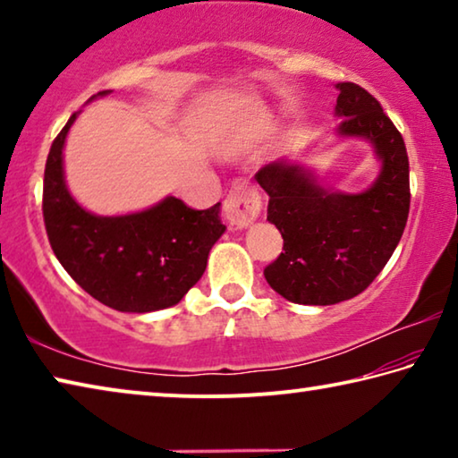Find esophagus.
Masks as SVG:
<instances>
[{
  "instance_id": "1",
  "label": "esophagus",
  "mask_w": 458,
  "mask_h": 458,
  "mask_svg": "<svg viewBox=\"0 0 458 458\" xmlns=\"http://www.w3.org/2000/svg\"><path fill=\"white\" fill-rule=\"evenodd\" d=\"M262 208V201L259 191L252 188L250 183H236L230 190L228 198L224 199V216L230 226L234 228H246L259 218Z\"/></svg>"
}]
</instances>
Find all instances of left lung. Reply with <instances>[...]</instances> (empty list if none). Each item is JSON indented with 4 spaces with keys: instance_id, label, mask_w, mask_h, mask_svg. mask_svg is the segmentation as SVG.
<instances>
[{
    "instance_id": "1",
    "label": "left lung",
    "mask_w": 458,
    "mask_h": 458,
    "mask_svg": "<svg viewBox=\"0 0 458 458\" xmlns=\"http://www.w3.org/2000/svg\"><path fill=\"white\" fill-rule=\"evenodd\" d=\"M341 137L371 143L382 169L361 193L325 188L311 169L286 159L254 175L268 193L267 220L284 240L265 278L291 303L335 305L366 291L404 234L410 169L404 139L377 100L353 82L337 84Z\"/></svg>"
}]
</instances>
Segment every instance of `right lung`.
<instances>
[{
  "label": "right lung",
  "instance_id": "1",
  "mask_svg": "<svg viewBox=\"0 0 458 458\" xmlns=\"http://www.w3.org/2000/svg\"><path fill=\"white\" fill-rule=\"evenodd\" d=\"M76 114L54 139L44 169L42 212L54 254L90 297L117 311L151 313L177 305L204 275L208 254L226 230L220 201L191 210L167 196L149 210L125 216L84 210L66 188L62 159Z\"/></svg>",
  "mask_w": 458,
  "mask_h": 458
}]
</instances>
